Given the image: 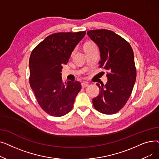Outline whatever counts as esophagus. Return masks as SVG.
Masks as SVG:
<instances>
[{"mask_svg": "<svg viewBox=\"0 0 159 159\" xmlns=\"http://www.w3.org/2000/svg\"><path fill=\"white\" fill-rule=\"evenodd\" d=\"M88 86H89V84H88V82H82V87L83 88H86V87H88Z\"/></svg>", "mask_w": 159, "mask_h": 159, "instance_id": "obj_1", "label": "esophagus"}]
</instances>
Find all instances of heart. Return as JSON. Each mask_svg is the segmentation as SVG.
I'll return each instance as SVG.
<instances>
[{
    "label": "heart",
    "mask_w": 159,
    "mask_h": 159,
    "mask_svg": "<svg viewBox=\"0 0 159 159\" xmlns=\"http://www.w3.org/2000/svg\"><path fill=\"white\" fill-rule=\"evenodd\" d=\"M95 48H97L96 44L93 43V42H91V41L88 42V43H86L84 46V49L85 52L87 51H89V50H91Z\"/></svg>",
    "instance_id": "obj_1"
}]
</instances>
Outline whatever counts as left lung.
Instances as JSON below:
<instances>
[{"mask_svg":"<svg viewBox=\"0 0 159 159\" xmlns=\"http://www.w3.org/2000/svg\"><path fill=\"white\" fill-rule=\"evenodd\" d=\"M87 33L101 52L99 67L107 70L106 84H97L100 92L93 98V106L102 113L115 114L126 104L135 84L133 51L127 40L111 30H89Z\"/></svg>","mask_w":159,"mask_h":159,"instance_id":"8db88e82","label":"left lung"}]
</instances>
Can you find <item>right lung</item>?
Instances as JSON below:
<instances>
[{
  "instance_id": "1",
  "label": "right lung",
  "mask_w": 159,
  "mask_h": 159,
  "mask_svg": "<svg viewBox=\"0 0 159 159\" xmlns=\"http://www.w3.org/2000/svg\"><path fill=\"white\" fill-rule=\"evenodd\" d=\"M85 34V31L53 33L40 43L30 55V84L39 106L49 115L62 116L68 113L81 89L77 80L63 82L61 71Z\"/></svg>"
}]
</instances>
